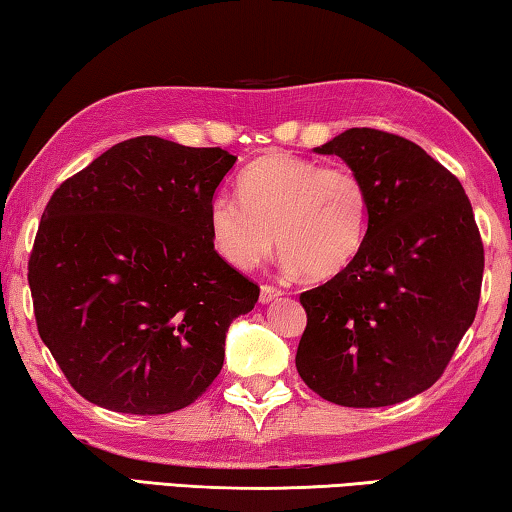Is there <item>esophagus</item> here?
I'll list each match as a JSON object with an SVG mask.
<instances>
[{
  "label": "esophagus",
  "instance_id": "esophagus-1",
  "mask_svg": "<svg viewBox=\"0 0 512 512\" xmlns=\"http://www.w3.org/2000/svg\"><path fill=\"white\" fill-rule=\"evenodd\" d=\"M276 297H281V290L276 286H270V283H265L261 286V304H270Z\"/></svg>",
  "mask_w": 512,
  "mask_h": 512
}]
</instances>
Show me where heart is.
<instances>
[{
    "mask_svg": "<svg viewBox=\"0 0 512 512\" xmlns=\"http://www.w3.org/2000/svg\"><path fill=\"white\" fill-rule=\"evenodd\" d=\"M240 197L220 192L208 208L215 249L249 270L276 247L308 279L345 272L363 249L372 220L365 179L349 165L272 154L251 163Z\"/></svg>",
    "mask_w": 512,
    "mask_h": 512,
    "instance_id": "1",
    "label": "heart"
}]
</instances>
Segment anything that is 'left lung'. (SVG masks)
<instances>
[{
    "label": "left lung",
    "instance_id": "obj_1",
    "mask_svg": "<svg viewBox=\"0 0 512 512\" xmlns=\"http://www.w3.org/2000/svg\"><path fill=\"white\" fill-rule=\"evenodd\" d=\"M315 152L365 179L372 220L356 261L299 295L297 372L338 406L399 404L440 379L474 322L485 258L472 204L445 165L395 133L347 129Z\"/></svg>",
    "mask_w": 512,
    "mask_h": 512
}]
</instances>
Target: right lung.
I'll return each mask as SVG.
<instances>
[{"label": "right lung", "mask_w": 512, "mask_h": 512, "mask_svg": "<svg viewBox=\"0 0 512 512\" xmlns=\"http://www.w3.org/2000/svg\"><path fill=\"white\" fill-rule=\"evenodd\" d=\"M238 156L158 136L117 142L47 201L29 258L38 333L92 404L190 406L261 288L217 254L208 208Z\"/></svg>", "instance_id": "add662e5"}]
</instances>
